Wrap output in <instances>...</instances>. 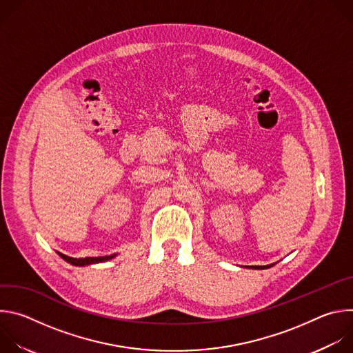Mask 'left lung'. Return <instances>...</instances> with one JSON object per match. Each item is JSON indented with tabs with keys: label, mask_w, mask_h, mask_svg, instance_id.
Returning a JSON list of instances; mask_svg holds the SVG:
<instances>
[{
	"label": "left lung",
	"mask_w": 353,
	"mask_h": 353,
	"mask_svg": "<svg viewBox=\"0 0 353 353\" xmlns=\"http://www.w3.org/2000/svg\"><path fill=\"white\" fill-rule=\"evenodd\" d=\"M272 265H275V264H270V265H251V267H247V268H253V270H267V268H271Z\"/></svg>",
	"instance_id": "1"
}]
</instances>
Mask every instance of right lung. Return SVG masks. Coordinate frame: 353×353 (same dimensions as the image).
Segmentation results:
<instances>
[{
  "instance_id": "right-lung-1",
  "label": "right lung",
  "mask_w": 353,
  "mask_h": 353,
  "mask_svg": "<svg viewBox=\"0 0 353 353\" xmlns=\"http://www.w3.org/2000/svg\"><path fill=\"white\" fill-rule=\"evenodd\" d=\"M59 256L65 260L67 263L72 264V265H77V267H85V265H90V264H96V263H105L108 260H112L116 257V254H112V256H105V257H85V259H72V257H68L65 254H61L59 253Z\"/></svg>"
}]
</instances>
